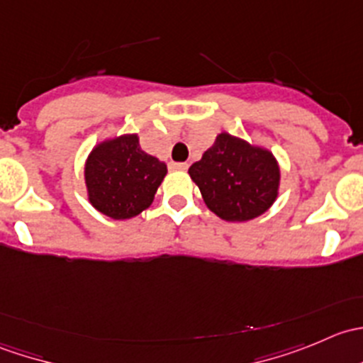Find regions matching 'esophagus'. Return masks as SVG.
<instances>
[{
	"label": "esophagus",
	"mask_w": 363,
	"mask_h": 363,
	"mask_svg": "<svg viewBox=\"0 0 363 363\" xmlns=\"http://www.w3.org/2000/svg\"><path fill=\"white\" fill-rule=\"evenodd\" d=\"M170 168H174V170H188V163H172Z\"/></svg>",
	"instance_id": "1"
}]
</instances>
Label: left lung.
Wrapping results in <instances>:
<instances>
[{
  "mask_svg": "<svg viewBox=\"0 0 363 363\" xmlns=\"http://www.w3.org/2000/svg\"><path fill=\"white\" fill-rule=\"evenodd\" d=\"M189 175L205 205L232 223L262 216L279 193L281 170L272 152L226 131L189 167Z\"/></svg>",
  "mask_w": 363,
  "mask_h": 363,
  "instance_id": "obj_1",
  "label": "left lung"
}]
</instances>
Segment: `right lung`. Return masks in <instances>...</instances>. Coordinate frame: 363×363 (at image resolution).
Listing matches in <instances>:
<instances>
[{"mask_svg":"<svg viewBox=\"0 0 363 363\" xmlns=\"http://www.w3.org/2000/svg\"><path fill=\"white\" fill-rule=\"evenodd\" d=\"M167 164L142 151L138 135H121L91 151L86 160L87 199L101 214L130 219L155 200Z\"/></svg>","mask_w":363,"mask_h":363,"instance_id":"obj_1","label":"right lung"}]
</instances>
